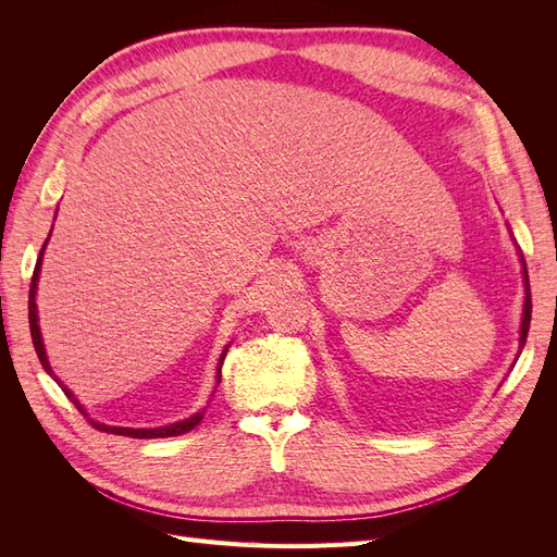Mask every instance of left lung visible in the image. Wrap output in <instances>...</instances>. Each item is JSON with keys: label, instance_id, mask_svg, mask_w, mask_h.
I'll list each match as a JSON object with an SVG mask.
<instances>
[{"label": "left lung", "instance_id": "obj_1", "mask_svg": "<svg viewBox=\"0 0 557 557\" xmlns=\"http://www.w3.org/2000/svg\"><path fill=\"white\" fill-rule=\"evenodd\" d=\"M520 262H522V285H525V301H522V323H520V339H518V356L522 346L528 342V330H530V318H532V297H530V278H528V267L525 260H522V252H518ZM516 356V360H518Z\"/></svg>", "mask_w": 557, "mask_h": 557}]
</instances>
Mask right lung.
Segmentation results:
<instances>
[{"label":"right lung","instance_id":"add662e5","mask_svg":"<svg viewBox=\"0 0 557 557\" xmlns=\"http://www.w3.org/2000/svg\"><path fill=\"white\" fill-rule=\"evenodd\" d=\"M50 232H53V230H50ZM48 239H50V234H48ZM48 239L44 242V246H41V250H39L37 267H35V274H32V285H29V307H27V309H29V332H32V344H35V350H37V356H39V362H41V367L46 369V374H48V376H53V379L58 381V385L62 387L64 395L70 397V399L76 404L78 411H81L83 416H88V411L81 407V401L74 397V393L70 391V387H64V383H62V381L55 376L53 367H50V362H48V356H46V346H44V339H41V327H39V311H37V285H39L41 262H44V250H46V244H48ZM227 348H230V344H227V346H225V350L221 352V360H218L215 385L221 383V367H223V360H225V356H227ZM205 411H207V407L201 409V411H197V413H193L190 418L178 420V423L162 425V428H115V425H104V423H97V420H92V418H88V420H90V423H92V428L102 430V432H109V434L132 436V440H164V436H178V434L190 432L195 425H199V423H201V418H205Z\"/></svg>","mask_w":557,"mask_h":557}]
</instances>
